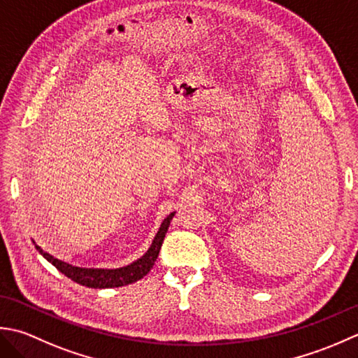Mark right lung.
<instances>
[{"label":"right lung","instance_id":"obj_1","mask_svg":"<svg viewBox=\"0 0 358 358\" xmlns=\"http://www.w3.org/2000/svg\"><path fill=\"white\" fill-rule=\"evenodd\" d=\"M174 213H170L169 216L165 217L164 222L160 224L159 231L156 233L155 239L150 245V249L147 250V253L143 255L142 258H138L137 261L131 262V264L125 266V267H119V268H85V267H76L71 266L68 262L60 261L54 258L52 255H49L48 252H43L41 247H38L35 244L36 250H38L43 257H45L50 264L57 267V271H60L63 275H66L68 278H71L72 281H76L82 286L86 287H92V289H108V287H120V286H127V284L136 282L141 278H143L147 275L155 262L159 257L160 247H162L164 238L169 231L170 222L173 220Z\"/></svg>","mask_w":358,"mask_h":358}]
</instances>
